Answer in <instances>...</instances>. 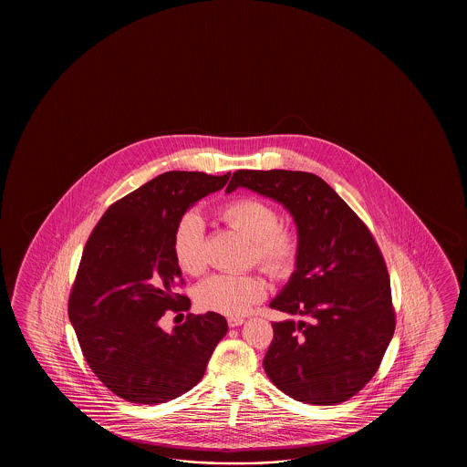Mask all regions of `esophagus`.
I'll use <instances>...</instances> for the list:
<instances>
[{
    "label": "esophagus",
    "mask_w": 467,
    "mask_h": 467,
    "mask_svg": "<svg viewBox=\"0 0 467 467\" xmlns=\"http://www.w3.org/2000/svg\"><path fill=\"white\" fill-rule=\"evenodd\" d=\"M245 320L242 317H229L227 318V324H229V327H238V326H242Z\"/></svg>",
    "instance_id": "1"
}]
</instances>
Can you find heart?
Segmentation results:
<instances>
[{"label":"heart","mask_w":467,"mask_h":467,"mask_svg":"<svg viewBox=\"0 0 467 467\" xmlns=\"http://www.w3.org/2000/svg\"><path fill=\"white\" fill-rule=\"evenodd\" d=\"M219 219L252 240V258L270 277H288L300 258L297 229L278 223V212L265 200L237 197L217 210ZM173 258L183 272L200 274L205 268V227L199 215L187 213L179 220L171 237ZM267 294L264 278L255 274H215L197 287V304L222 316H244Z\"/></svg>","instance_id":"obj_1"}]
</instances>
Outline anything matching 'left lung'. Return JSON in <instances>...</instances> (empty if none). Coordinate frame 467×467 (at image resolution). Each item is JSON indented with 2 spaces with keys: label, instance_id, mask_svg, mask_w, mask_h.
<instances>
[{
  "label": "left lung",
  "instance_id": "obj_1",
  "mask_svg": "<svg viewBox=\"0 0 467 467\" xmlns=\"http://www.w3.org/2000/svg\"><path fill=\"white\" fill-rule=\"evenodd\" d=\"M237 187L280 202L296 220L302 244L297 268L270 307L306 320L272 324L264 358L268 379L300 402L340 404L376 376L396 328L378 242L314 173L237 170L227 192Z\"/></svg>",
  "mask_w": 467,
  "mask_h": 467
}]
</instances>
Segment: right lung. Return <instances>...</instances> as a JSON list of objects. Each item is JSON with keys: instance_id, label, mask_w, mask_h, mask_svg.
Here are the masks:
<instances>
[{"instance_id": "right-lung-1", "label": "right lung", "mask_w": 467, "mask_h": 467, "mask_svg": "<svg viewBox=\"0 0 467 467\" xmlns=\"http://www.w3.org/2000/svg\"><path fill=\"white\" fill-rule=\"evenodd\" d=\"M230 173L167 171L117 200L89 234L71 287L68 316L95 376L133 404H161L203 378L227 334L217 312L189 314L167 334V310H189L171 252L179 220L195 202L223 189Z\"/></svg>"}]
</instances>
